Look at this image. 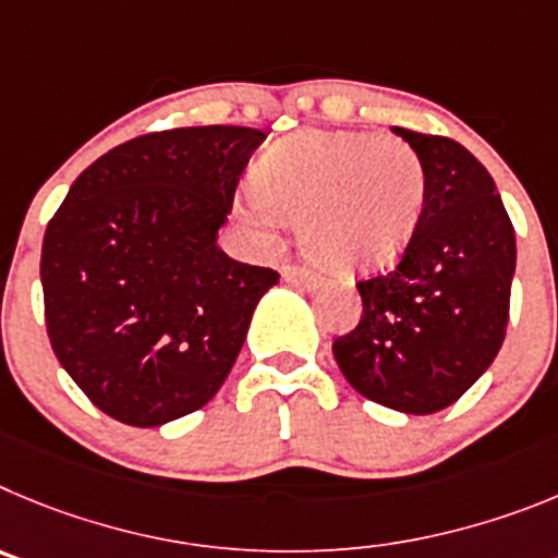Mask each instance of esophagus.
I'll list each match as a JSON object with an SVG mask.
<instances>
[{
    "label": "esophagus",
    "instance_id": "1",
    "mask_svg": "<svg viewBox=\"0 0 558 558\" xmlns=\"http://www.w3.org/2000/svg\"><path fill=\"white\" fill-rule=\"evenodd\" d=\"M283 280L291 286H300V289H314V286L319 283V278H316V275L305 267H286Z\"/></svg>",
    "mask_w": 558,
    "mask_h": 558
}]
</instances>
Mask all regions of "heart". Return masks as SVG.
I'll return each mask as SVG.
<instances>
[{
    "label": "heart",
    "instance_id": "1",
    "mask_svg": "<svg viewBox=\"0 0 558 558\" xmlns=\"http://www.w3.org/2000/svg\"><path fill=\"white\" fill-rule=\"evenodd\" d=\"M242 210L258 228L298 222L303 253L330 272L398 260L425 205V172L395 135L300 130L260 155Z\"/></svg>",
    "mask_w": 558,
    "mask_h": 558
}]
</instances>
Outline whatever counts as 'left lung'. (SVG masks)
Instances as JSON below:
<instances>
[{
    "instance_id": "left-lung-1",
    "label": "left lung",
    "mask_w": 558,
    "mask_h": 558,
    "mask_svg": "<svg viewBox=\"0 0 558 558\" xmlns=\"http://www.w3.org/2000/svg\"><path fill=\"white\" fill-rule=\"evenodd\" d=\"M391 133L423 163V217L398 267L359 283L364 314L333 341V359L364 398L403 414H434L453 405L504 344L514 228L470 149L405 128Z\"/></svg>"
}]
</instances>
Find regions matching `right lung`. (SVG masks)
Returning a JSON list of instances; mask_svg holds the SVG:
<instances>
[{
	"mask_svg": "<svg viewBox=\"0 0 558 558\" xmlns=\"http://www.w3.org/2000/svg\"><path fill=\"white\" fill-rule=\"evenodd\" d=\"M264 138L208 124L119 144L74 180L49 222V341L85 398L119 423L158 428L203 409L280 280L217 244Z\"/></svg>",
	"mask_w": 558,
	"mask_h": 558,
	"instance_id": "1",
	"label": "right lung"
}]
</instances>
